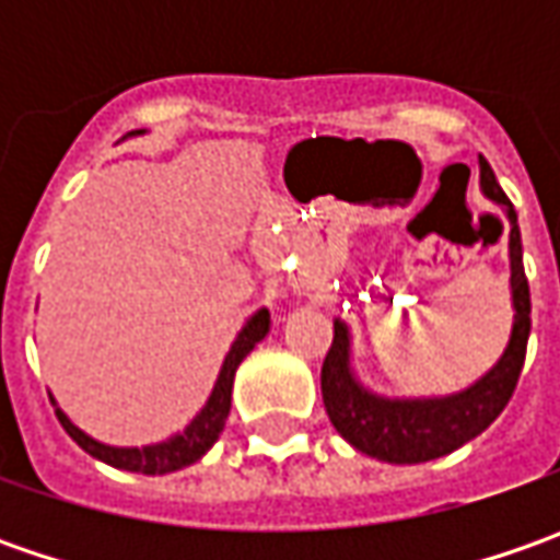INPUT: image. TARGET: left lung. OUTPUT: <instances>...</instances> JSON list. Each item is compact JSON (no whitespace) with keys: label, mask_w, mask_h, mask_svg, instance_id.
Segmentation results:
<instances>
[{"label":"left lung","mask_w":560,"mask_h":560,"mask_svg":"<svg viewBox=\"0 0 560 560\" xmlns=\"http://www.w3.org/2000/svg\"><path fill=\"white\" fill-rule=\"evenodd\" d=\"M480 186L483 192L508 211L511 221V295H514V330L505 355L499 364L477 380L470 389L448 398H380L358 386L349 371V330L346 324H334V346L320 368V393L330 423L342 440H349L358 452L376 462L420 464L442 458L464 442L480 436L492 420L505 411L508 398L521 380V368L527 358L529 339V283L524 273V246L514 205L502 192L492 167L480 155Z\"/></svg>","instance_id":"8db88e82"}]
</instances>
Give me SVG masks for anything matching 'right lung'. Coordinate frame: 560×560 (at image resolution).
<instances>
[{
	"instance_id": "right-lung-1",
	"label": "right lung",
	"mask_w": 560,
	"mask_h": 560,
	"mask_svg": "<svg viewBox=\"0 0 560 560\" xmlns=\"http://www.w3.org/2000/svg\"><path fill=\"white\" fill-rule=\"evenodd\" d=\"M270 330V314L258 312L246 327L243 334L236 336V342L230 346V352L224 358V368H221V376L211 389V398L205 405L202 411L192 418V423L186 427L184 433L171 436L167 442H159V445H145V448H115V445H102V442L90 440L83 430H77L71 420L65 418L58 408H55V418L65 427V433L83 448L90 452L98 462L112 464V467H120V470H133V474H171V470H180V467H189L192 462H199L205 452L218 442L221 430H224L226 415H230V396H233V376H236V368L240 361L268 336Z\"/></svg>"
}]
</instances>
